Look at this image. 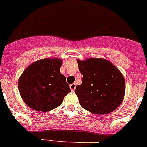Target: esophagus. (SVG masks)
<instances>
[{
    "mask_svg": "<svg viewBox=\"0 0 147 147\" xmlns=\"http://www.w3.org/2000/svg\"><path fill=\"white\" fill-rule=\"evenodd\" d=\"M70 88H71V91H74L75 89H76V84H75V83H73V84L70 85Z\"/></svg>",
    "mask_w": 147,
    "mask_h": 147,
    "instance_id": "34e87169",
    "label": "esophagus"
}]
</instances>
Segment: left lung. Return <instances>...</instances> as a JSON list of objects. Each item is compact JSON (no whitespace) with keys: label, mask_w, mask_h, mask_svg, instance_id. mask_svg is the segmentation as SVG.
Returning a JSON list of instances; mask_svg holds the SVG:
<instances>
[{"label":"left lung","mask_w":147,"mask_h":147,"mask_svg":"<svg viewBox=\"0 0 147 147\" xmlns=\"http://www.w3.org/2000/svg\"><path fill=\"white\" fill-rule=\"evenodd\" d=\"M82 84L75 93L82 107L90 113L102 115L113 112L123 102L125 80L117 67L101 58L78 59Z\"/></svg>","instance_id":"left-lung-1"}]
</instances>
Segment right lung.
Segmentation results:
<instances>
[{"mask_svg":"<svg viewBox=\"0 0 147 147\" xmlns=\"http://www.w3.org/2000/svg\"><path fill=\"white\" fill-rule=\"evenodd\" d=\"M62 63L58 58H46L36 61L23 71L18 80V89L28 107L47 112L62 103L71 89L59 71Z\"/></svg>","mask_w":147,"mask_h":147,"instance_id":"obj_1","label":"right lung"}]
</instances>
